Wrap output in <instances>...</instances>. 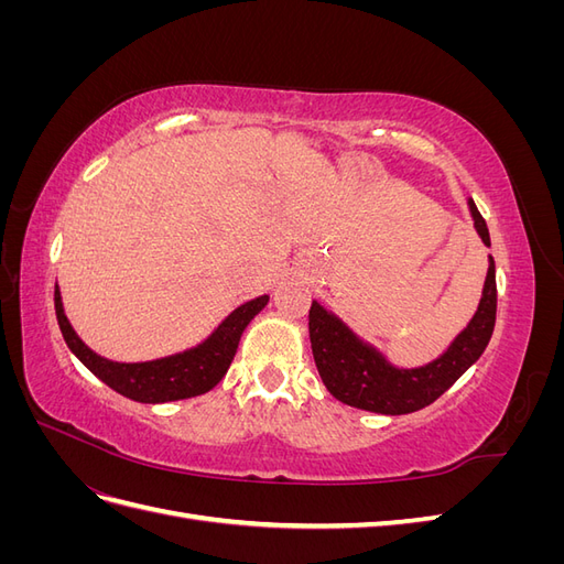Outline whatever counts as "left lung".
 <instances>
[{"mask_svg":"<svg viewBox=\"0 0 564 564\" xmlns=\"http://www.w3.org/2000/svg\"><path fill=\"white\" fill-rule=\"evenodd\" d=\"M473 226L485 247H491L485 218L468 197ZM494 322H497V265L489 253V268L482 284V296L470 322L460 329L447 350L421 367H398L390 357L357 334L346 319L313 301L308 315L311 346L322 383L332 395L365 412L400 416L412 414L435 402L464 373L480 360Z\"/></svg>","mask_w":564,"mask_h":564,"instance_id":"left-lung-1","label":"left lung"}]
</instances>
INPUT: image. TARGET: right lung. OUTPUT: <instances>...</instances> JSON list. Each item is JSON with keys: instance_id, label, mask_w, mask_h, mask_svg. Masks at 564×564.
Here are the masks:
<instances>
[{"instance_id": "obj_1", "label": "right lung", "mask_w": 564, "mask_h": 564, "mask_svg": "<svg viewBox=\"0 0 564 564\" xmlns=\"http://www.w3.org/2000/svg\"><path fill=\"white\" fill-rule=\"evenodd\" d=\"M270 296L263 294L235 308L218 327L202 340V344L148 362H115L108 357L94 352L73 329L65 315L61 289L56 282L54 303L58 327L67 348L75 352L77 360L87 367L94 377L110 386L119 395L143 404H162L174 400H187L209 392L226 377L232 357L240 346V338L249 322L259 315Z\"/></svg>"}]
</instances>
